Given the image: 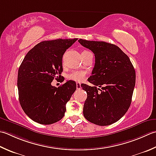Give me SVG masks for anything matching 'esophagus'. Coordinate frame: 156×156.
Wrapping results in <instances>:
<instances>
[{"label":"esophagus","mask_w":156,"mask_h":156,"mask_svg":"<svg viewBox=\"0 0 156 156\" xmlns=\"http://www.w3.org/2000/svg\"><path fill=\"white\" fill-rule=\"evenodd\" d=\"M76 88H77V90L81 89V84L80 82H77V83H76Z\"/></svg>","instance_id":"1"}]
</instances>
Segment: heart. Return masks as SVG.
<instances>
[{
  "mask_svg": "<svg viewBox=\"0 0 156 156\" xmlns=\"http://www.w3.org/2000/svg\"><path fill=\"white\" fill-rule=\"evenodd\" d=\"M87 52V51H84ZM86 72H79V71H74L70 73L68 76V78L69 80H72L77 82H80L83 81L85 77H86Z\"/></svg>",
  "mask_w": 156,
  "mask_h": 156,
  "instance_id": "obj_1",
  "label": "heart"
}]
</instances>
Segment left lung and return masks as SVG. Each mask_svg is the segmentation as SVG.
I'll return each instance as SVG.
<instances>
[{
	"instance_id": "left-lung-1",
	"label": "left lung",
	"mask_w": 156,
	"mask_h": 156,
	"mask_svg": "<svg viewBox=\"0 0 156 156\" xmlns=\"http://www.w3.org/2000/svg\"><path fill=\"white\" fill-rule=\"evenodd\" d=\"M78 42L92 51L95 57L92 76L88 79L94 87L81 85L87 93L84 116L99 126L116 122L126 114L132 101L136 80L133 64L116 45L82 39ZM97 86L101 87L102 90Z\"/></svg>"
}]
</instances>
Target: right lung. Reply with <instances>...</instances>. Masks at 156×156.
Wrapping results in <instances>:
<instances>
[{"label":"right lung","instance_id":"1","mask_svg":"<svg viewBox=\"0 0 156 156\" xmlns=\"http://www.w3.org/2000/svg\"><path fill=\"white\" fill-rule=\"evenodd\" d=\"M77 40L41 42L21 63L17 76L20 103L25 114L36 122L51 124L64 116L66 105L75 92L76 84L68 80L57 88L51 82L62 76L63 54Z\"/></svg>","mask_w":156,"mask_h":156}]
</instances>
